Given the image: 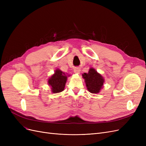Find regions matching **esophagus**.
Here are the masks:
<instances>
[{"instance_id": "34e87169", "label": "esophagus", "mask_w": 146, "mask_h": 146, "mask_svg": "<svg viewBox=\"0 0 146 146\" xmlns=\"http://www.w3.org/2000/svg\"><path fill=\"white\" fill-rule=\"evenodd\" d=\"M74 73L75 74H80V69L79 68H75L74 69Z\"/></svg>"}]
</instances>
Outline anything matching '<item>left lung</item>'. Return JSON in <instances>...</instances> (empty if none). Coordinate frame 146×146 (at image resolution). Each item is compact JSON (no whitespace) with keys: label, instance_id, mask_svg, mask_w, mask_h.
I'll return each mask as SVG.
<instances>
[{"label":"left lung","instance_id":"left-lung-1","mask_svg":"<svg viewBox=\"0 0 146 146\" xmlns=\"http://www.w3.org/2000/svg\"><path fill=\"white\" fill-rule=\"evenodd\" d=\"M82 77L85 79L88 91L91 93H99L100 90L103 88L105 79L93 68H90L88 73L83 74Z\"/></svg>","mask_w":146,"mask_h":146}]
</instances>
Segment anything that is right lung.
Listing matches in <instances>:
<instances>
[{
    "label": "right lung",
    "instance_id": "add662e5",
    "mask_svg": "<svg viewBox=\"0 0 146 146\" xmlns=\"http://www.w3.org/2000/svg\"><path fill=\"white\" fill-rule=\"evenodd\" d=\"M67 78L68 76L64 72L59 69H56L47 81L48 85L51 87L52 93L56 94L62 92L64 90Z\"/></svg>",
    "mask_w": 146,
    "mask_h": 146
}]
</instances>
